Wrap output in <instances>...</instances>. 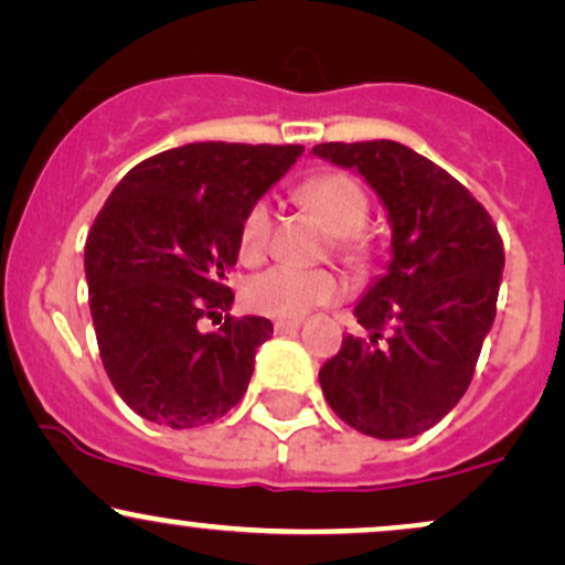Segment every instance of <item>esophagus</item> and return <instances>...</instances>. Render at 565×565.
<instances>
[{
	"label": "esophagus",
	"instance_id": "1",
	"mask_svg": "<svg viewBox=\"0 0 565 565\" xmlns=\"http://www.w3.org/2000/svg\"><path fill=\"white\" fill-rule=\"evenodd\" d=\"M300 326H302V321H276L274 331H276V334H295Z\"/></svg>",
	"mask_w": 565,
	"mask_h": 565
}]
</instances>
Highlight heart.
I'll return each mask as SVG.
<instances>
[{"instance_id": "obj_1", "label": "heart", "mask_w": 565, "mask_h": 565, "mask_svg": "<svg viewBox=\"0 0 565 565\" xmlns=\"http://www.w3.org/2000/svg\"><path fill=\"white\" fill-rule=\"evenodd\" d=\"M302 200L312 213L323 221V226L337 236L339 249L348 260L363 257L360 231L369 221V194L358 179L348 173H323L305 183ZM274 226L268 200H257L247 210L239 231V249L244 260H257L265 253ZM342 297V284L329 270H297L287 265L260 270L244 284V305L260 316L281 318V321H300L310 310L321 305L337 302Z\"/></svg>"}]
</instances>
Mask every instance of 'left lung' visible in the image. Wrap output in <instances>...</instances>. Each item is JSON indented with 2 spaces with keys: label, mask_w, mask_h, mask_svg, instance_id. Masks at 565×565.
Masks as SVG:
<instances>
[{
  "label": "left lung",
  "mask_w": 565,
  "mask_h": 565,
  "mask_svg": "<svg viewBox=\"0 0 565 565\" xmlns=\"http://www.w3.org/2000/svg\"><path fill=\"white\" fill-rule=\"evenodd\" d=\"M312 154L363 175L392 228L386 270L352 310L369 337L348 334L326 360L323 397L369 437H418L460 403L494 323L498 226L463 183L397 141H331Z\"/></svg>",
  "instance_id": "left-lung-1"
}]
</instances>
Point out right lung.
Here are the masks:
<instances>
[{
    "label": "right lung",
    "mask_w": 565,
    "mask_h": 565,
    "mask_svg": "<svg viewBox=\"0 0 565 565\" xmlns=\"http://www.w3.org/2000/svg\"><path fill=\"white\" fill-rule=\"evenodd\" d=\"M305 152L300 145L196 141L131 168L94 221L84 268L102 365L124 403L152 424H213L247 392L255 350L274 334L231 310L226 274L239 260L247 210Z\"/></svg>",
    "instance_id": "1"
}]
</instances>
